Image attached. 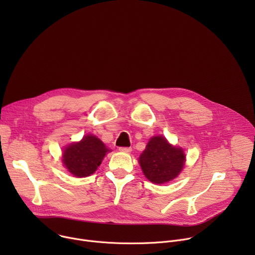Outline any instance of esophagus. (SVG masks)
<instances>
[{
  "label": "esophagus",
  "instance_id": "obj_1",
  "mask_svg": "<svg viewBox=\"0 0 255 255\" xmlns=\"http://www.w3.org/2000/svg\"><path fill=\"white\" fill-rule=\"evenodd\" d=\"M119 150L121 152H130L131 151V147H119Z\"/></svg>",
  "mask_w": 255,
  "mask_h": 255
}]
</instances>
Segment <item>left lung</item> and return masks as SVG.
<instances>
[{
    "label": "left lung",
    "instance_id": "1",
    "mask_svg": "<svg viewBox=\"0 0 255 255\" xmlns=\"http://www.w3.org/2000/svg\"><path fill=\"white\" fill-rule=\"evenodd\" d=\"M181 148L171 146L163 136L152 137L139 157V163L153 184H164L178 175L185 164Z\"/></svg>",
    "mask_w": 255,
    "mask_h": 255
}]
</instances>
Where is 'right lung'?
<instances>
[{"label":"right lung","mask_w":255,"mask_h":255,"mask_svg":"<svg viewBox=\"0 0 255 255\" xmlns=\"http://www.w3.org/2000/svg\"><path fill=\"white\" fill-rule=\"evenodd\" d=\"M109 150L96 136L88 135L65 148L62 161L75 176L85 177L94 173Z\"/></svg>","instance_id":"obj_1"}]
</instances>
